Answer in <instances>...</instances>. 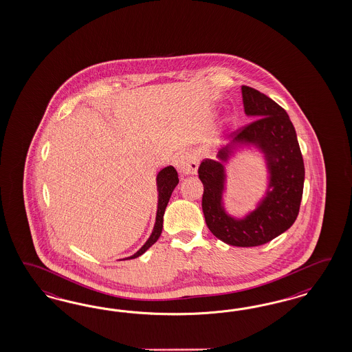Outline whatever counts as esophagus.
Segmentation results:
<instances>
[{"mask_svg": "<svg viewBox=\"0 0 352 352\" xmlns=\"http://www.w3.org/2000/svg\"><path fill=\"white\" fill-rule=\"evenodd\" d=\"M175 168L184 175L186 174H196L197 168H199V160H197L196 155L191 151L183 152L175 159Z\"/></svg>", "mask_w": 352, "mask_h": 352, "instance_id": "1", "label": "esophagus"}]
</instances>
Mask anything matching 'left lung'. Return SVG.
<instances>
[{"mask_svg":"<svg viewBox=\"0 0 352 352\" xmlns=\"http://www.w3.org/2000/svg\"><path fill=\"white\" fill-rule=\"evenodd\" d=\"M241 94L246 115L256 120L236 129L232 135L237 143H256L265 151L272 191L268 192L256 210L237 221L224 213L221 203L222 164L205 159L199 168V178L204 186V217L210 232L226 244L248 248L266 244L296 222L303 195L305 164L296 130L285 109L250 86H241ZM228 152V148L221 149L218 157L226 161Z\"/></svg>","mask_w":352,"mask_h":352,"instance_id":"obj_1","label":"left lung"}]
</instances>
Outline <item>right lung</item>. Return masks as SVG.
I'll use <instances>...</instances> for the list:
<instances>
[{
  "label": "right lung",
  "instance_id": "add662e5",
  "mask_svg": "<svg viewBox=\"0 0 352 352\" xmlns=\"http://www.w3.org/2000/svg\"><path fill=\"white\" fill-rule=\"evenodd\" d=\"M179 178H178V173L173 168V166H168L164 168L162 170L157 174V190H159V204H157V215H156V223L153 227L152 234L149 236L147 243L139 249L138 252L134 256H129L130 258H137V256H142L149 246L153 245L157 239L160 237L161 231H162V218H164V213L166 209V205L169 203L170 199L171 192L175 188V186L178 184Z\"/></svg>",
  "mask_w": 352,
  "mask_h": 352
}]
</instances>
